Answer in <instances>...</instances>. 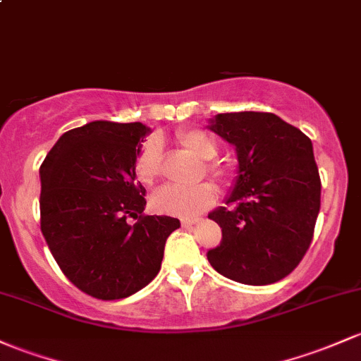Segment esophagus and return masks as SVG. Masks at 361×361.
Wrapping results in <instances>:
<instances>
[{"mask_svg": "<svg viewBox=\"0 0 361 361\" xmlns=\"http://www.w3.org/2000/svg\"><path fill=\"white\" fill-rule=\"evenodd\" d=\"M192 224H195V221L193 219H181V226H183V228H190Z\"/></svg>", "mask_w": 361, "mask_h": 361, "instance_id": "1", "label": "esophagus"}]
</instances>
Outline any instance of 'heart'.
<instances>
[{"label": "heart", "instance_id": "heart-1", "mask_svg": "<svg viewBox=\"0 0 361 361\" xmlns=\"http://www.w3.org/2000/svg\"><path fill=\"white\" fill-rule=\"evenodd\" d=\"M178 144L190 154L199 157L202 161H211L217 156V142L204 130H181L176 135ZM135 176L144 185H150L156 181L161 174V145L156 138H149L137 154L135 159ZM205 171L217 180H226V169L221 164H207ZM217 199L216 187L211 183H200L192 188L180 187H162L152 195V207L157 212L168 214V216L192 217L200 216L207 209H211Z\"/></svg>", "mask_w": 361, "mask_h": 361}]
</instances>
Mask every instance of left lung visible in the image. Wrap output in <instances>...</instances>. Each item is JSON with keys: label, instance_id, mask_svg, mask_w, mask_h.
Masks as SVG:
<instances>
[{"label": "left lung", "instance_id": "8db88e82", "mask_svg": "<svg viewBox=\"0 0 361 361\" xmlns=\"http://www.w3.org/2000/svg\"><path fill=\"white\" fill-rule=\"evenodd\" d=\"M209 128L235 145L238 176L226 204L209 214L223 231L207 259L219 274L252 286L286 277L314 238L320 176L312 140L272 113L216 114Z\"/></svg>", "mask_w": 361, "mask_h": 361}]
</instances>
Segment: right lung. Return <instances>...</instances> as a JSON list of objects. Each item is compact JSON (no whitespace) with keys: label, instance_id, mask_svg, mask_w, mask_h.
Returning <instances> with one entry per match:
<instances>
[{"label":"right lung","instance_id":"add662e5","mask_svg":"<svg viewBox=\"0 0 361 361\" xmlns=\"http://www.w3.org/2000/svg\"><path fill=\"white\" fill-rule=\"evenodd\" d=\"M149 132L142 123L90 121L63 133L39 169L47 247L63 274L94 298H126L147 286L180 228L174 217L144 214L145 188L133 168Z\"/></svg>","mask_w":361,"mask_h":361}]
</instances>
